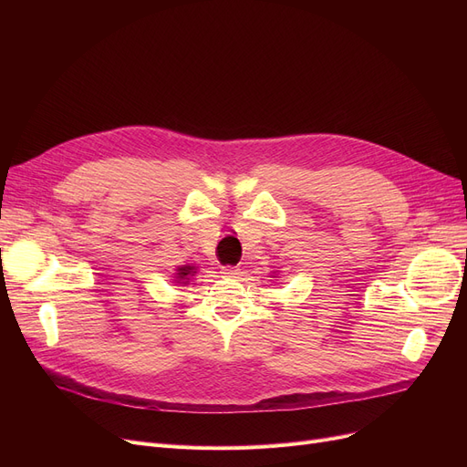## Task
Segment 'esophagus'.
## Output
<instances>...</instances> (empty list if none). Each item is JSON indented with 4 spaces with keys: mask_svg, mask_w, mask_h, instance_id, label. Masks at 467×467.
Wrapping results in <instances>:
<instances>
[{
    "mask_svg": "<svg viewBox=\"0 0 467 467\" xmlns=\"http://www.w3.org/2000/svg\"><path fill=\"white\" fill-rule=\"evenodd\" d=\"M238 271H240L238 266H221V275L223 276H234L238 275Z\"/></svg>",
    "mask_w": 467,
    "mask_h": 467,
    "instance_id": "obj_1",
    "label": "esophagus"
}]
</instances>
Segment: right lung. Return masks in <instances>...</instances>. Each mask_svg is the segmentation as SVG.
Listing matches in <instances>:
<instances>
[{"mask_svg": "<svg viewBox=\"0 0 467 467\" xmlns=\"http://www.w3.org/2000/svg\"><path fill=\"white\" fill-rule=\"evenodd\" d=\"M191 273H194L192 266H182V268H178V280H180L182 284H187L185 280H189L187 276H189Z\"/></svg>", "mask_w": 467, "mask_h": 467, "instance_id": "1", "label": "right lung"}]
</instances>
